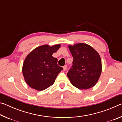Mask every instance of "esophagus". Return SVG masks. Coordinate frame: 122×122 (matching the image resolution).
Returning <instances> with one entry per match:
<instances>
[{"mask_svg":"<svg viewBox=\"0 0 122 122\" xmlns=\"http://www.w3.org/2000/svg\"><path fill=\"white\" fill-rule=\"evenodd\" d=\"M63 71H66V69H67V66H66V65L64 66L63 67Z\"/></svg>","mask_w":122,"mask_h":122,"instance_id":"esophagus-1","label":"esophagus"}]
</instances>
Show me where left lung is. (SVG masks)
<instances>
[{
  "label": "left lung",
  "instance_id": "obj_1",
  "mask_svg": "<svg viewBox=\"0 0 122 122\" xmlns=\"http://www.w3.org/2000/svg\"><path fill=\"white\" fill-rule=\"evenodd\" d=\"M73 57L72 67L67 73L71 83L80 89H88L98 82L102 72L101 57L95 49L84 43L68 45Z\"/></svg>",
  "mask_w": 122,
  "mask_h": 122
}]
</instances>
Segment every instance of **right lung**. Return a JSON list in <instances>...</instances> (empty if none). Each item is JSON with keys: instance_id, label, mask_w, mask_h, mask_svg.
I'll use <instances>...</instances> for the list:
<instances>
[{"instance_id": "add662e5", "label": "right lung", "mask_w": 122, "mask_h": 122, "mask_svg": "<svg viewBox=\"0 0 122 122\" xmlns=\"http://www.w3.org/2000/svg\"><path fill=\"white\" fill-rule=\"evenodd\" d=\"M60 47V44L52 46L42 45L33 49L26 57L22 71L25 81L30 87L42 91L54 83L63 68L57 65V59L52 55Z\"/></svg>"}]
</instances>
